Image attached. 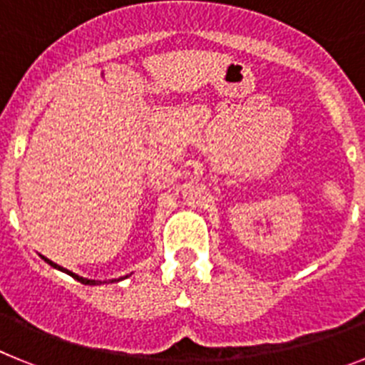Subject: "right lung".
<instances>
[{"mask_svg":"<svg viewBox=\"0 0 365 365\" xmlns=\"http://www.w3.org/2000/svg\"><path fill=\"white\" fill-rule=\"evenodd\" d=\"M41 259H43V261H47V263H49L51 267H54V269L62 270V272H66V274H69V276H73V278L76 279V282L83 283V285H98V283H102V282H96V279H87V278H82V276H78V274H74V272H71V270L63 269V267L56 265V263H54V261L47 259V257H45V256H41ZM125 278H128V276H125ZM120 279H124V278H120ZM120 279H111V282H120Z\"/></svg>","mask_w":365,"mask_h":365,"instance_id":"right-lung-1","label":"right lung"}]
</instances>
